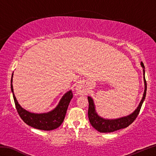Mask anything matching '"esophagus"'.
I'll return each mask as SVG.
<instances>
[{"mask_svg": "<svg viewBox=\"0 0 156 156\" xmlns=\"http://www.w3.org/2000/svg\"><path fill=\"white\" fill-rule=\"evenodd\" d=\"M76 90L78 94L79 95H84L87 94V88H86L84 86V84L82 82H78L77 84V86L76 87Z\"/></svg>", "mask_w": 156, "mask_h": 156, "instance_id": "1", "label": "esophagus"}]
</instances>
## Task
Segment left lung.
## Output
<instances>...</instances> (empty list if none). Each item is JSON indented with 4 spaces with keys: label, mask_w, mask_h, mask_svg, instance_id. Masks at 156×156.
I'll use <instances>...</instances> for the list:
<instances>
[{
    "label": "left lung",
    "mask_w": 156,
    "mask_h": 156,
    "mask_svg": "<svg viewBox=\"0 0 156 156\" xmlns=\"http://www.w3.org/2000/svg\"><path fill=\"white\" fill-rule=\"evenodd\" d=\"M141 65L142 68H144V79L145 84L144 93L140 105H139L137 108L135 109V111L132 112L131 114L119 119H105L100 117L97 114V112H96L95 110V105L93 99L90 97H88V100L89 102L88 115L89 121H90V122L92 127L95 129H97L98 131L101 132V133H111V132L119 130V129L126 128L129 125H130L135 120V119L137 118L139 113H140L142 104H143L145 98V95H146L147 91V83L145 78V67L142 62L141 63Z\"/></svg>",
    "instance_id": "8db88e82"
}]
</instances>
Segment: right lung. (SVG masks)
<instances>
[{"mask_svg":"<svg viewBox=\"0 0 156 156\" xmlns=\"http://www.w3.org/2000/svg\"><path fill=\"white\" fill-rule=\"evenodd\" d=\"M12 76L11 80V88L14 98L15 107L20 117L26 124L31 127L44 131H51L59 127L64 120L66 111L71 99L73 97L72 90H69L63 96L58 105L54 110L46 113H33L22 108L16 101L13 92Z\"/></svg>","mask_w":156,"mask_h":156,"instance_id":"1","label":"right lung"}]
</instances>
